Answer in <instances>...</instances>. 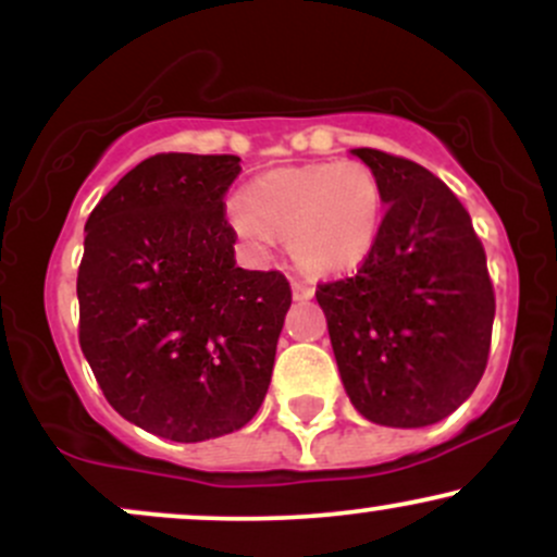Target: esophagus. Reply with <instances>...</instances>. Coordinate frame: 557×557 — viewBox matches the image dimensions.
I'll use <instances>...</instances> for the list:
<instances>
[{
  "instance_id": "obj_1",
  "label": "esophagus",
  "mask_w": 557,
  "mask_h": 557,
  "mask_svg": "<svg viewBox=\"0 0 557 557\" xmlns=\"http://www.w3.org/2000/svg\"><path fill=\"white\" fill-rule=\"evenodd\" d=\"M290 290H293V300H311L314 298V287H311L309 283H293L290 285Z\"/></svg>"
}]
</instances>
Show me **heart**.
<instances>
[{
    "mask_svg": "<svg viewBox=\"0 0 557 557\" xmlns=\"http://www.w3.org/2000/svg\"><path fill=\"white\" fill-rule=\"evenodd\" d=\"M385 190L361 162H314L259 175L227 209V222L253 257H267L277 235L311 274L356 272L380 238Z\"/></svg>",
    "mask_w": 557,
    "mask_h": 557,
    "instance_id": "1",
    "label": "heart"
}]
</instances>
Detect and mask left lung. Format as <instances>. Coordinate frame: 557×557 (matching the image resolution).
I'll use <instances>...</instances> for the list:
<instances>
[{"label":"left lung","mask_w":557,"mask_h":557,"mask_svg":"<svg viewBox=\"0 0 557 557\" xmlns=\"http://www.w3.org/2000/svg\"><path fill=\"white\" fill-rule=\"evenodd\" d=\"M385 190L374 251L348 280L319 285L330 343L363 419L419 430L450 417L487 367L495 293L471 216L417 162L350 149Z\"/></svg>","instance_id":"1"}]
</instances>
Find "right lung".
I'll return each mask as SVG.
<instances>
[{
	"label": "right lung",
	"mask_w": 557,
	"mask_h": 557,
	"mask_svg": "<svg viewBox=\"0 0 557 557\" xmlns=\"http://www.w3.org/2000/svg\"><path fill=\"white\" fill-rule=\"evenodd\" d=\"M240 159L157 154L96 203L78 270L81 350L120 417L175 443L246 426L290 309L280 272L235 264Z\"/></svg>",
	"instance_id": "right-lung-1"
}]
</instances>
